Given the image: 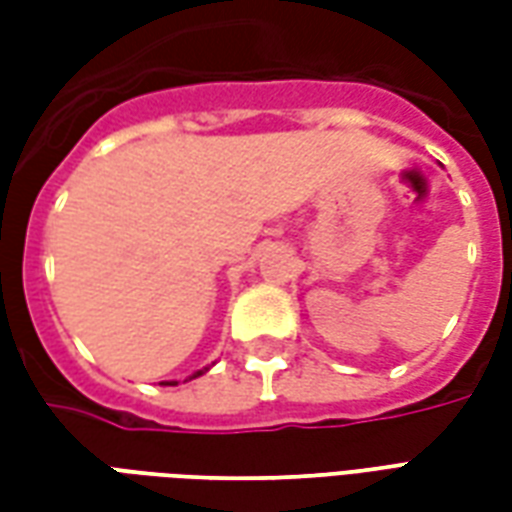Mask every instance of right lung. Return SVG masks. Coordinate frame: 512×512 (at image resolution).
I'll list each match as a JSON object with an SVG mask.
<instances>
[{"instance_id":"add662e5","label":"right lung","mask_w":512,"mask_h":512,"mask_svg":"<svg viewBox=\"0 0 512 512\" xmlns=\"http://www.w3.org/2000/svg\"><path fill=\"white\" fill-rule=\"evenodd\" d=\"M205 370H208V367H205ZM205 370H197V373H194V376H191V378L202 376V373H205ZM167 384H178V381H167Z\"/></svg>"}]
</instances>
